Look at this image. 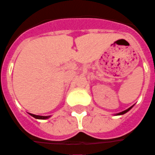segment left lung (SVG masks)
Wrapping results in <instances>:
<instances>
[{"mask_svg": "<svg viewBox=\"0 0 155 155\" xmlns=\"http://www.w3.org/2000/svg\"><path fill=\"white\" fill-rule=\"evenodd\" d=\"M132 107H133V106H132V107H129V108H128V109H127V110H124V111L120 112V113H117V114H116V115H122V114H124L127 113V112L129 111V110H130Z\"/></svg>", "mask_w": 155, "mask_h": 155, "instance_id": "left-lung-1", "label": "left lung"}]
</instances>
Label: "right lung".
<instances>
[{"label":"right lung","instance_id":"add662e5","mask_svg":"<svg viewBox=\"0 0 155 155\" xmlns=\"http://www.w3.org/2000/svg\"><path fill=\"white\" fill-rule=\"evenodd\" d=\"M29 114H30V115L32 116V117H35V118L37 119H48V117H50V116H40V115H35V114H30L29 113Z\"/></svg>","mask_w":155,"mask_h":155}]
</instances>
